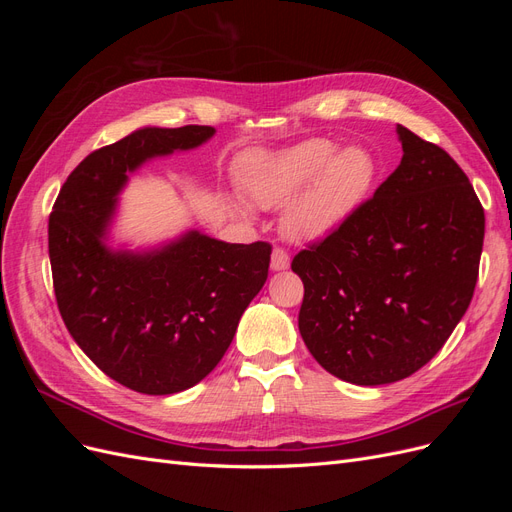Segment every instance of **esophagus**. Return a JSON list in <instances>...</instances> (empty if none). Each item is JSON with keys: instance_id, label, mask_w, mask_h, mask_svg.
<instances>
[{"instance_id": "1", "label": "esophagus", "mask_w": 512, "mask_h": 512, "mask_svg": "<svg viewBox=\"0 0 512 512\" xmlns=\"http://www.w3.org/2000/svg\"><path fill=\"white\" fill-rule=\"evenodd\" d=\"M290 267V256L284 250V247H273V254H271V269L273 271H282Z\"/></svg>"}]
</instances>
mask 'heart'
I'll list each match as a JSON object with an SVG mask.
<instances>
[{
	"label": "heart",
	"instance_id": "1",
	"mask_svg": "<svg viewBox=\"0 0 512 512\" xmlns=\"http://www.w3.org/2000/svg\"><path fill=\"white\" fill-rule=\"evenodd\" d=\"M376 179V160L363 147L337 151L329 138L307 141L277 153H265L245 170V190L256 205L277 207L313 185L286 211V235L312 241L346 222L367 198Z\"/></svg>",
	"mask_w": 512,
	"mask_h": 512
}]
</instances>
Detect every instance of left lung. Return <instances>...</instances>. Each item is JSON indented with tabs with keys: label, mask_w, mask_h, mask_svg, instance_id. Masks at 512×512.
Wrapping results in <instances>:
<instances>
[{
	"label": "left lung",
	"mask_w": 512,
	"mask_h": 512,
	"mask_svg": "<svg viewBox=\"0 0 512 512\" xmlns=\"http://www.w3.org/2000/svg\"><path fill=\"white\" fill-rule=\"evenodd\" d=\"M399 166L329 235L292 258L299 331L329 374L376 386L427 365L466 314L485 211L448 153L397 128Z\"/></svg>",
	"instance_id": "8db88e82"
}]
</instances>
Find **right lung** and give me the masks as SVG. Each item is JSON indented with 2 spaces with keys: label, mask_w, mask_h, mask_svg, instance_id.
<instances>
[{
  "label": "right lung",
  "mask_w": 512,
  "mask_h": 512,
  "mask_svg": "<svg viewBox=\"0 0 512 512\" xmlns=\"http://www.w3.org/2000/svg\"><path fill=\"white\" fill-rule=\"evenodd\" d=\"M213 132L211 126L145 128L91 151L61 185L51 211L59 314L89 359L136 393L170 395L203 380L267 282V241L241 245L190 232L145 256L113 254L102 243L128 170L192 149Z\"/></svg>",
  "instance_id": "right-lung-1"
}]
</instances>
